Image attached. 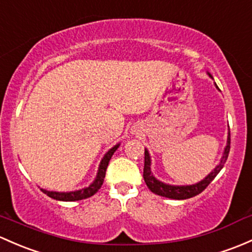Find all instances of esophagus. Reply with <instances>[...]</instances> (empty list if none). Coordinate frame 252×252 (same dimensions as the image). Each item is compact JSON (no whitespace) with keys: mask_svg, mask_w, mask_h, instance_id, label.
Segmentation results:
<instances>
[{"mask_svg":"<svg viewBox=\"0 0 252 252\" xmlns=\"http://www.w3.org/2000/svg\"><path fill=\"white\" fill-rule=\"evenodd\" d=\"M137 131H139V129H137L136 126H134V128L131 129V133H133V134H134V133H137Z\"/></svg>","mask_w":252,"mask_h":252,"instance_id":"obj_1","label":"esophagus"}]
</instances>
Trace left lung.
<instances>
[{"mask_svg":"<svg viewBox=\"0 0 252 252\" xmlns=\"http://www.w3.org/2000/svg\"><path fill=\"white\" fill-rule=\"evenodd\" d=\"M209 76L211 77L210 73H208ZM216 86V83H215ZM216 88L219 89V87L216 86ZM229 150H231V133L228 131V137H227V146L224 147L223 151V156H222L221 160L220 163L217 164L216 168L211 171L205 179L199 181L198 184L194 185H187V186H173V185H168L164 184V182L159 181V180L156 179L153 176L152 171H151V157L150 153H148L147 150H145V166H144V180L146 182L147 187L152 190L153 193L156 194L161 195V197L165 198H171V199H177V200H182V199H189V198L194 197V195L199 194L202 193L206 187L210 185V182L213 181L214 179L216 177V175L221 171V169L223 168L224 163H226L227 158H228L229 155Z\"/></svg>","mask_w":252,"mask_h":252,"instance_id":"left-lung-1","label":"left lung"}]
</instances>
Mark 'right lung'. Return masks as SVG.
Listing matches in <instances>:
<instances>
[{"label":"right lung","mask_w":252,"mask_h":252,"mask_svg":"<svg viewBox=\"0 0 252 252\" xmlns=\"http://www.w3.org/2000/svg\"><path fill=\"white\" fill-rule=\"evenodd\" d=\"M118 147H119V144L116 145V146H113L111 150H108V152L106 153L104 158H102L101 161H100L99 170H97L96 177H95V180L93 181V184L89 185V186L86 187V189L72 190V192H54V190H47L43 189H41V190L44 193V194H47L48 197L53 198V199L62 200V202H75V200H82V199H86V198L92 197V195H94L95 193L100 189V187L102 186L108 161H110L111 157H112L113 153L116 152V150H117Z\"/></svg>","instance_id":"obj_1"}]
</instances>
